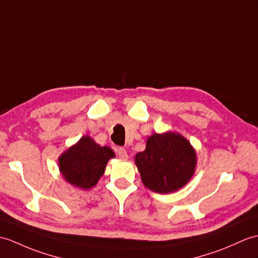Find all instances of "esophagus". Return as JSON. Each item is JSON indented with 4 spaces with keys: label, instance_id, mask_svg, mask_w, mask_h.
I'll return each instance as SVG.
<instances>
[{
    "label": "esophagus",
    "instance_id": "obj_1",
    "mask_svg": "<svg viewBox=\"0 0 258 258\" xmlns=\"http://www.w3.org/2000/svg\"><path fill=\"white\" fill-rule=\"evenodd\" d=\"M116 153H117V155H118V157H119V159H127V153H126V151H125V148H123V147H118L117 149H116Z\"/></svg>",
    "mask_w": 258,
    "mask_h": 258
}]
</instances>
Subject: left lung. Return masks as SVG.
<instances>
[{
  "instance_id": "left-lung-1",
  "label": "left lung",
  "mask_w": 258,
  "mask_h": 258,
  "mask_svg": "<svg viewBox=\"0 0 258 258\" xmlns=\"http://www.w3.org/2000/svg\"><path fill=\"white\" fill-rule=\"evenodd\" d=\"M135 164L146 188L170 194L194 176L197 155L189 141L179 133H155L147 139L145 151L136 154Z\"/></svg>"
}]
</instances>
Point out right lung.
Segmentation results:
<instances>
[{"label":"right lung","mask_w":258,"mask_h":258,"mask_svg":"<svg viewBox=\"0 0 258 258\" xmlns=\"http://www.w3.org/2000/svg\"><path fill=\"white\" fill-rule=\"evenodd\" d=\"M114 156L109 146H100L90 136H83L59 156V170L70 184L89 190L98 183L107 161Z\"/></svg>","instance_id":"add662e5"}]
</instances>
